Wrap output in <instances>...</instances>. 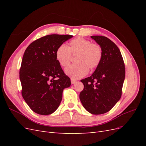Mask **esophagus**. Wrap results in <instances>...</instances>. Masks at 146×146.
<instances>
[{
	"instance_id": "esophagus-1",
	"label": "esophagus",
	"mask_w": 146,
	"mask_h": 146,
	"mask_svg": "<svg viewBox=\"0 0 146 146\" xmlns=\"http://www.w3.org/2000/svg\"><path fill=\"white\" fill-rule=\"evenodd\" d=\"M70 82H71L72 84H74V83H75L77 82V80H76V79H74L73 78H70Z\"/></svg>"
}]
</instances>
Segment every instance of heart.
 <instances>
[{"mask_svg":"<svg viewBox=\"0 0 146 146\" xmlns=\"http://www.w3.org/2000/svg\"><path fill=\"white\" fill-rule=\"evenodd\" d=\"M72 55H76V64H70L65 68V72L75 78L84 77L89 70L96 69L100 64L103 57V50L97 43L82 37L72 39L68 47L64 44L57 47L55 52L56 60L59 64L64 67L69 62Z\"/></svg>","mask_w":146,"mask_h":146,"instance_id":"heart-1","label":"heart"}]
</instances>
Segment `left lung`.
<instances>
[{
    "mask_svg": "<svg viewBox=\"0 0 146 146\" xmlns=\"http://www.w3.org/2000/svg\"><path fill=\"white\" fill-rule=\"evenodd\" d=\"M103 50L100 64L91 76L81 80L84 88L80 93L81 102L93 114L109 111L121 99L125 79V64L119 48L104 36H91Z\"/></svg>",
    "mask_w": 146,
    "mask_h": 146,
    "instance_id": "obj_1",
    "label": "left lung"
}]
</instances>
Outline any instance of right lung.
<instances>
[{"mask_svg":"<svg viewBox=\"0 0 146 146\" xmlns=\"http://www.w3.org/2000/svg\"><path fill=\"white\" fill-rule=\"evenodd\" d=\"M72 36L46 35L32 42L24 52L19 70L21 93L29 107L37 114L54 113L62 100L63 90L70 86V79L56 61L55 52Z\"/></svg>","mask_w":146,"mask_h":146,"instance_id":"add662e5","label":"right lung"}]
</instances>
